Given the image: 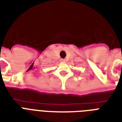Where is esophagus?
Masks as SVG:
<instances>
[{"mask_svg": "<svg viewBox=\"0 0 122 122\" xmlns=\"http://www.w3.org/2000/svg\"><path fill=\"white\" fill-rule=\"evenodd\" d=\"M60 61L62 62H66V60H65V59H63V58H61V59H60Z\"/></svg>", "mask_w": 122, "mask_h": 122, "instance_id": "34e87169", "label": "esophagus"}]
</instances>
